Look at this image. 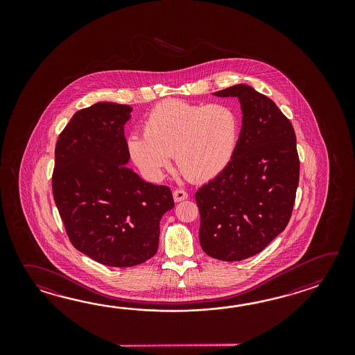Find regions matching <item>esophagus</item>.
<instances>
[{
	"label": "esophagus",
	"mask_w": 355,
	"mask_h": 355,
	"mask_svg": "<svg viewBox=\"0 0 355 355\" xmlns=\"http://www.w3.org/2000/svg\"><path fill=\"white\" fill-rule=\"evenodd\" d=\"M173 196H174L175 202L179 203V202L188 199V193L185 190H182V189H176L174 193H173Z\"/></svg>",
	"instance_id": "34e87169"
}]
</instances>
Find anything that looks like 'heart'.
Segmentation results:
<instances>
[{"label":"heart","mask_w":355,"mask_h":355,"mask_svg":"<svg viewBox=\"0 0 355 355\" xmlns=\"http://www.w3.org/2000/svg\"><path fill=\"white\" fill-rule=\"evenodd\" d=\"M144 135L128 137V151L141 173L159 181L174 155L181 174L191 181L218 176L234 159L240 119L226 104L164 100L144 121Z\"/></svg>","instance_id":"obj_1"}]
</instances>
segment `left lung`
<instances>
[{
	"mask_svg": "<svg viewBox=\"0 0 355 355\" xmlns=\"http://www.w3.org/2000/svg\"><path fill=\"white\" fill-rule=\"evenodd\" d=\"M237 98L242 127L234 159L196 193L204 252L223 261L259 254L284 231L300 181L295 129L272 98L249 85L213 92Z\"/></svg>",
	"mask_w": 355,
	"mask_h": 355,
	"instance_id": "left-lung-1",
	"label": "left lung"
}]
</instances>
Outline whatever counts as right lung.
<instances>
[{
	"label": "right lung",
	"instance_id": "add662e5",
	"mask_svg": "<svg viewBox=\"0 0 355 355\" xmlns=\"http://www.w3.org/2000/svg\"><path fill=\"white\" fill-rule=\"evenodd\" d=\"M132 107L96 103L71 118L55 144L52 187L68 239L107 266H135L159 249V220L171 190L129 167L124 124Z\"/></svg>",
	"mask_w": 355,
	"mask_h": 355
}]
</instances>
